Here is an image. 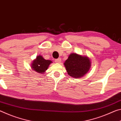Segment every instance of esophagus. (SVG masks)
<instances>
[{
	"label": "esophagus",
	"instance_id": "obj_1",
	"mask_svg": "<svg viewBox=\"0 0 121 121\" xmlns=\"http://www.w3.org/2000/svg\"><path fill=\"white\" fill-rule=\"evenodd\" d=\"M60 62H61V59L60 58L55 59V62L57 63H60Z\"/></svg>",
	"mask_w": 121,
	"mask_h": 121
}]
</instances>
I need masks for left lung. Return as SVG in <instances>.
Here are the masks:
<instances>
[{
  "mask_svg": "<svg viewBox=\"0 0 121 121\" xmlns=\"http://www.w3.org/2000/svg\"><path fill=\"white\" fill-rule=\"evenodd\" d=\"M64 65L68 74L74 78H80L90 70L91 62L88 57L77 53H71Z\"/></svg>",
  "mask_w": 121,
  "mask_h": 121,
  "instance_id": "8db88e82",
  "label": "left lung"
}]
</instances>
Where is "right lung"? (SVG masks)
<instances>
[{"label": "right lung", "instance_id": "1", "mask_svg": "<svg viewBox=\"0 0 121 121\" xmlns=\"http://www.w3.org/2000/svg\"><path fill=\"white\" fill-rule=\"evenodd\" d=\"M52 62L50 60H46L42 56L39 55L31 64V68L34 71L39 74H43L45 72L49 65Z\"/></svg>", "mask_w": 121, "mask_h": 121}]
</instances>
